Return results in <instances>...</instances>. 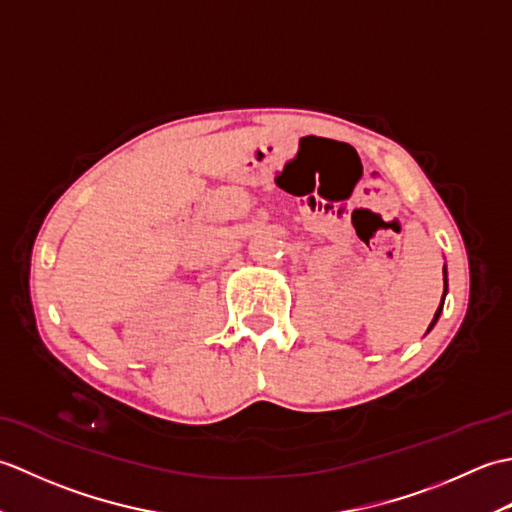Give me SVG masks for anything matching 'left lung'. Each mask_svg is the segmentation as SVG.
<instances>
[{
  "instance_id": "1",
  "label": "left lung",
  "mask_w": 512,
  "mask_h": 512,
  "mask_svg": "<svg viewBox=\"0 0 512 512\" xmlns=\"http://www.w3.org/2000/svg\"><path fill=\"white\" fill-rule=\"evenodd\" d=\"M444 295H447V273H444ZM444 295H442V299H444ZM440 314H442V303H440V308H438V312H436V317H433V321H431V325H429V330L433 328V325H436V321L440 319ZM427 330V332H429Z\"/></svg>"
}]
</instances>
